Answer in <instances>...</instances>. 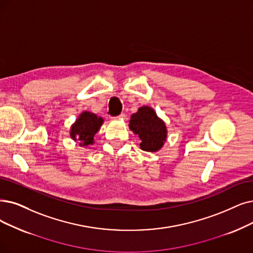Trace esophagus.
I'll list each match as a JSON object with an SVG mask.
<instances>
[{"mask_svg":"<svg viewBox=\"0 0 253 253\" xmlns=\"http://www.w3.org/2000/svg\"><path fill=\"white\" fill-rule=\"evenodd\" d=\"M125 118H126V115H125V114H120L119 116L115 117L114 119H121V120H123V119H125Z\"/></svg>","mask_w":253,"mask_h":253,"instance_id":"obj_1","label":"esophagus"}]
</instances>
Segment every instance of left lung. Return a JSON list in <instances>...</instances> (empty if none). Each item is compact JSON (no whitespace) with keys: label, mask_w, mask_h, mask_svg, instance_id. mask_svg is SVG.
I'll return each mask as SVG.
<instances>
[{"label":"left lung","mask_w":253,"mask_h":253,"mask_svg":"<svg viewBox=\"0 0 253 253\" xmlns=\"http://www.w3.org/2000/svg\"><path fill=\"white\" fill-rule=\"evenodd\" d=\"M129 129L140 138V148L148 153H157L167 140V126L156 111L149 106H142L130 115Z\"/></svg>","instance_id":"obj_1"}]
</instances>
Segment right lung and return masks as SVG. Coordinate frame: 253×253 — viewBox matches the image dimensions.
<instances>
[{
    "label": "right lung",
    "mask_w": 253,
    "mask_h": 253,
    "mask_svg": "<svg viewBox=\"0 0 253 253\" xmlns=\"http://www.w3.org/2000/svg\"><path fill=\"white\" fill-rule=\"evenodd\" d=\"M104 124V118L97 116L90 111H83L70 126L69 135L74 141H79L81 147L92 145L94 135Z\"/></svg>",
    "instance_id": "1"
}]
</instances>
